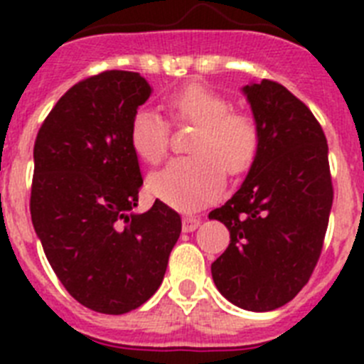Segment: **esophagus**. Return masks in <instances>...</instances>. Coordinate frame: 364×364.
<instances>
[{
	"label": "esophagus",
	"instance_id": "obj_1",
	"mask_svg": "<svg viewBox=\"0 0 364 364\" xmlns=\"http://www.w3.org/2000/svg\"><path fill=\"white\" fill-rule=\"evenodd\" d=\"M200 226V218L198 217H193V215H186L184 218H182V230L184 231H195L197 228Z\"/></svg>",
	"mask_w": 364,
	"mask_h": 364
}]
</instances>
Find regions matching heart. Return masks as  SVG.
<instances>
[{
    "label": "heart",
    "mask_w": 364,
    "mask_h": 364,
    "mask_svg": "<svg viewBox=\"0 0 364 364\" xmlns=\"http://www.w3.org/2000/svg\"><path fill=\"white\" fill-rule=\"evenodd\" d=\"M169 118L176 125H195L189 140L191 156L173 159L149 175L154 197L175 210L191 211L220 197L224 171L230 176L246 173L260 147L255 117L231 109L230 100L208 87L193 83L167 100ZM171 127L160 112L138 109L129 124V144L138 159L156 164L169 147Z\"/></svg>",
    "instance_id": "1"
}]
</instances>
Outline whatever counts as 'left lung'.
I'll return each mask as SVG.
<instances>
[{"label": "left lung", "mask_w": 364, "mask_h": 364, "mask_svg": "<svg viewBox=\"0 0 364 364\" xmlns=\"http://www.w3.org/2000/svg\"><path fill=\"white\" fill-rule=\"evenodd\" d=\"M260 129V147L244 184L210 213L230 230L213 264L218 291L250 311L284 306L310 281L333 202L324 131L284 85L244 87Z\"/></svg>", "instance_id": "left-lung-1"}]
</instances>
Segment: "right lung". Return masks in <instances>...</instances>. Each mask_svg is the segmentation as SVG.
<instances>
[{
    "mask_svg": "<svg viewBox=\"0 0 364 364\" xmlns=\"http://www.w3.org/2000/svg\"><path fill=\"white\" fill-rule=\"evenodd\" d=\"M149 95L138 73L89 76L58 100L34 142V230L65 290L100 314L142 306L182 231L180 215L160 200L133 213L144 180L129 124Z\"/></svg>",
    "mask_w": 364,
    "mask_h": 364,
    "instance_id": "right-lung-1",
    "label": "right lung"
}]
</instances>
